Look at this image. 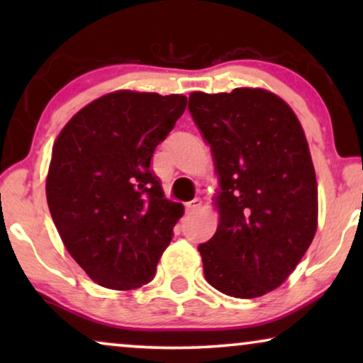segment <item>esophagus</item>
<instances>
[{
	"label": "esophagus",
	"mask_w": 363,
	"mask_h": 363,
	"mask_svg": "<svg viewBox=\"0 0 363 363\" xmlns=\"http://www.w3.org/2000/svg\"><path fill=\"white\" fill-rule=\"evenodd\" d=\"M200 206H201V200H200V198H195V200L185 203V210H186L188 215H191V213H195Z\"/></svg>",
	"instance_id": "34e87169"
}]
</instances>
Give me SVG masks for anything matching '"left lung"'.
Segmentation results:
<instances>
[{"instance_id":"left-lung-1","label":"left lung","mask_w":363,"mask_h":363,"mask_svg":"<svg viewBox=\"0 0 363 363\" xmlns=\"http://www.w3.org/2000/svg\"><path fill=\"white\" fill-rule=\"evenodd\" d=\"M193 121L211 145L220 225L198 246L205 277L223 294L251 299L296 269L317 230V182L296 113L262 89L193 92Z\"/></svg>"}]
</instances>
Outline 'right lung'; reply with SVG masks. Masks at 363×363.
I'll use <instances>...</instances> for the list:
<instances>
[{"label":"right lung","mask_w":363,"mask_h":363,"mask_svg":"<svg viewBox=\"0 0 363 363\" xmlns=\"http://www.w3.org/2000/svg\"><path fill=\"white\" fill-rule=\"evenodd\" d=\"M185 108L180 94L112 92L79 111L54 142L49 211L97 284L128 291L155 276L183 206L163 195L152 157Z\"/></svg>","instance_id":"right-lung-1"}]
</instances>
